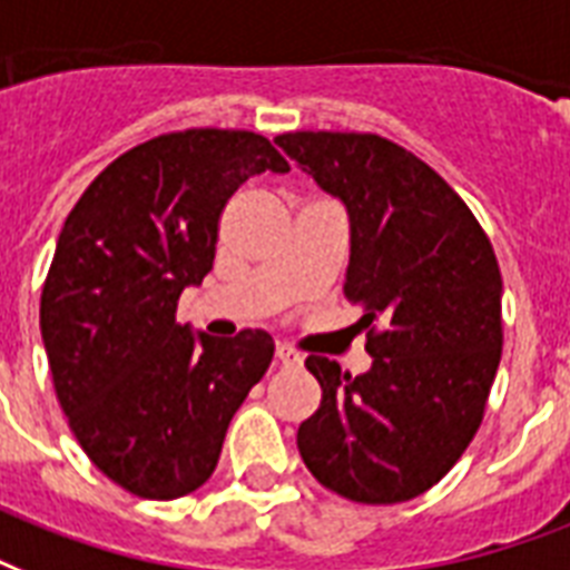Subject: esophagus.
<instances>
[{"label":"esophagus","mask_w":570,"mask_h":570,"mask_svg":"<svg viewBox=\"0 0 570 570\" xmlns=\"http://www.w3.org/2000/svg\"><path fill=\"white\" fill-rule=\"evenodd\" d=\"M276 360H279L285 368H299V365H303V356L288 345H276Z\"/></svg>","instance_id":"34e87169"}]
</instances>
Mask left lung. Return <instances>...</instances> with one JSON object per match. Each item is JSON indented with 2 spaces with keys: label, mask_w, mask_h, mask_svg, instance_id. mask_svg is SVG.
<instances>
[{
  "label": "left lung",
  "mask_w": 570,
  "mask_h": 570,
  "mask_svg": "<svg viewBox=\"0 0 570 570\" xmlns=\"http://www.w3.org/2000/svg\"><path fill=\"white\" fill-rule=\"evenodd\" d=\"M351 216L347 303L372 368L312 354L321 407L299 425L308 473L365 505L407 502L473 443L502 356V276L473 210L428 163L377 134L276 136Z\"/></svg>",
  "instance_id": "1"
}]
</instances>
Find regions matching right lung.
<instances>
[{
    "mask_svg": "<svg viewBox=\"0 0 570 570\" xmlns=\"http://www.w3.org/2000/svg\"><path fill=\"white\" fill-rule=\"evenodd\" d=\"M288 169L249 130L163 134L109 163L65 219L41 291L56 399L91 464L142 500L210 479L228 422L271 368L264 330L196 338L175 312L214 267L235 189Z\"/></svg>",
    "mask_w": 570,
    "mask_h": 570,
    "instance_id": "right-lung-1",
    "label": "right lung"
}]
</instances>
